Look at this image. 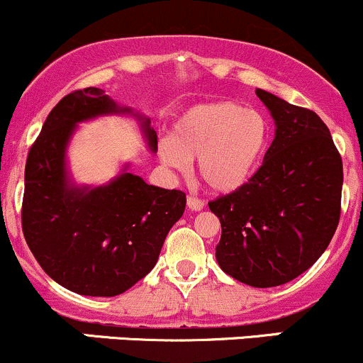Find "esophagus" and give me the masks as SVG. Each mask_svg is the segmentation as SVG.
Wrapping results in <instances>:
<instances>
[{
    "mask_svg": "<svg viewBox=\"0 0 363 363\" xmlns=\"http://www.w3.org/2000/svg\"><path fill=\"white\" fill-rule=\"evenodd\" d=\"M203 207H205V203L200 200V198L188 196V208H189V211L198 212V211H201V208H203Z\"/></svg>",
    "mask_w": 363,
    "mask_h": 363,
    "instance_id": "obj_1",
    "label": "esophagus"
}]
</instances>
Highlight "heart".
Here are the masks:
<instances>
[{
  "instance_id": "1",
  "label": "heart",
  "mask_w": 363,
  "mask_h": 363,
  "mask_svg": "<svg viewBox=\"0 0 363 363\" xmlns=\"http://www.w3.org/2000/svg\"><path fill=\"white\" fill-rule=\"evenodd\" d=\"M272 123L264 113L236 101L191 106L163 137L158 155L169 169L184 172L196 160L203 184L216 193L243 188L261 167L272 144Z\"/></svg>"
}]
</instances>
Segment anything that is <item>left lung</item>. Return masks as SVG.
Segmentation results:
<instances>
[{"instance_id":"8db88e82","label":"left lung","mask_w":363,"mask_h":363,"mask_svg":"<svg viewBox=\"0 0 363 363\" xmlns=\"http://www.w3.org/2000/svg\"><path fill=\"white\" fill-rule=\"evenodd\" d=\"M274 139L243 188L208 203L219 217L216 259L235 280L277 287L310 269L333 240L341 213L342 162L316 113L257 89Z\"/></svg>"}]
</instances>
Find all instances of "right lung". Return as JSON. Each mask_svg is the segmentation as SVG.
Here are the masks:
<instances>
[{
	"instance_id": "add662e5",
	"label": "right lung",
	"mask_w": 363,
	"mask_h": 363,
	"mask_svg": "<svg viewBox=\"0 0 363 363\" xmlns=\"http://www.w3.org/2000/svg\"><path fill=\"white\" fill-rule=\"evenodd\" d=\"M109 114L139 121L151 152L158 150L150 118L89 86L66 95L48 114L30 147L24 177L22 231L43 272L67 291L113 297L155 268L186 194L151 186L130 163L102 186H78L67 169V146L79 123Z\"/></svg>"
}]
</instances>
